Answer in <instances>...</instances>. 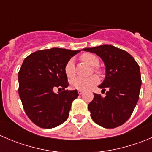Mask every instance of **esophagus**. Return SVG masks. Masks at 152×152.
I'll return each mask as SVG.
<instances>
[{"label": "esophagus", "mask_w": 152, "mask_h": 152, "mask_svg": "<svg viewBox=\"0 0 152 152\" xmlns=\"http://www.w3.org/2000/svg\"><path fill=\"white\" fill-rule=\"evenodd\" d=\"M77 92H78V94H79V95H81V94L82 93H83V90H80V89H79V90L78 91H77Z\"/></svg>", "instance_id": "esophagus-1"}]
</instances>
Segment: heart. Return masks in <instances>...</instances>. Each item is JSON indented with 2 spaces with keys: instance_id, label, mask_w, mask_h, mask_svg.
I'll list each match as a JSON object with an SVG mask.
<instances>
[{
  "instance_id": "b5f03b06",
  "label": "heart",
  "mask_w": 152,
  "mask_h": 152,
  "mask_svg": "<svg viewBox=\"0 0 152 152\" xmlns=\"http://www.w3.org/2000/svg\"><path fill=\"white\" fill-rule=\"evenodd\" d=\"M80 59L85 63H88L92 67H95L93 69L94 72L96 73H99V69L95 66H98L99 64V58L92 53H85L80 56ZM64 72L67 77L72 78L75 75V68L74 65L73 60H69L67 62L64 68ZM99 83V77L96 75H92L91 77L87 78H82V77H77L75 78L71 81V86L73 89H80V90H85L89 88L92 87L93 86L96 85Z\"/></svg>"
}]
</instances>
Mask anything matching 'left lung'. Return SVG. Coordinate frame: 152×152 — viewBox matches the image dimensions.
<instances>
[{"instance_id": "1", "label": "left lung", "mask_w": 152, "mask_h": 152, "mask_svg": "<svg viewBox=\"0 0 152 152\" xmlns=\"http://www.w3.org/2000/svg\"><path fill=\"white\" fill-rule=\"evenodd\" d=\"M96 53L104 63L106 77L99 86L105 97L94 94L88 105L92 120L100 126L115 128L131 117L139 100L142 84L140 66L125 50L110 45L83 49Z\"/></svg>"}]
</instances>
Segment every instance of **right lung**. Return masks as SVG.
Wrapping results in <instances>:
<instances>
[{
	"label": "right lung",
	"instance_id": "obj_1",
	"mask_svg": "<svg viewBox=\"0 0 152 152\" xmlns=\"http://www.w3.org/2000/svg\"><path fill=\"white\" fill-rule=\"evenodd\" d=\"M80 50L53 48L26 57L18 72V94L27 116L37 126L52 128L68 118L72 103L78 96L69 86L64 68ZM55 88L63 91L57 94Z\"/></svg>",
	"mask_w": 152,
	"mask_h": 152
}]
</instances>
